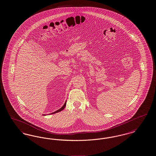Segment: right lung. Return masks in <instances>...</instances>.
I'll list each match as a JSON object with an SVG mask.
<instances>
[{
	"label": "right lung",
	"mask_w": 156,
	"mask_h": 156,
	"mask_svg": "<svg viewBox=\"0 0 156 156\" xmlns=\"http://www.w3.org/2000/svg\"><path fill=\"white\" fill-rule=\"evenodd\" d=\"M66 102H65V104L64 105L62 106V108H61L59 109L58 110H57V111L54 112H53V113H51V114H54V113H57V112H59L61 111H62L64 108H65V107H66Z\"/></svg>",
	"instance_id": "add662e5"
}]
</instances>
